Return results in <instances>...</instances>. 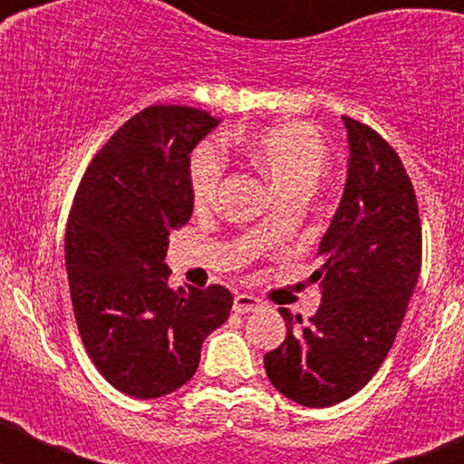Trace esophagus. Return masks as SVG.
Returning <instances> with one entry per match:
<instances>
[{"mask_svg": "<svg viewBox=\"0 0 464 464\" xmlns=\"http://www.w3.org/2000/svg\"><path fill=\"white\" fill-rule=\"evenodd\" d=\"M260 309V299L253 297L248 293H239L235 297V311L237 314H251V311Z\"/></svg>", "mask_w": 464, "mask_h": 464, "instance_id": "1", "label": "esophagus"}]
</instances>
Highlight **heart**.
<instances>
[{
    "label": "heart",
    "instance_id": "1",
    "mask_svg": "<svg viewBox=\"0 0 464 464\" xmlns=\"http://www.w3.org/2000/svg\"><path fill=\"white\" fill-rule=\"evenodd\" d=\"M248 160L283 197L309 195L327 169V149L323 139L306 125L283 122L267 127L246 139ZM225 174V158L216 143L197 146L188 165V181L197 207H211L220 192ZM276 216L265 220L272 229Z\"/></svg>",
    "mask_w": 464,
    "mask_h": 464
}]
</instances>
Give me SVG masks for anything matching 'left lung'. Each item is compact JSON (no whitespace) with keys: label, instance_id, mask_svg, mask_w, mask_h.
<instances>
[{"label":"left lung","instance_id":"8db88e82","mask_svg":"<svg viewBox=\"0 0 464 464\" xmlns=\"http://www.w3.org/2000/svg\"><path fill=\"white\" fill-rule=\"evenodd\" d=\"M348 137L343 195L325 229L311 283L321 306L278 309L288 334L265 355L278 392L302 407H332L364 388L397 337L420 274V218L407 169L381 134L342 116Z\"/></svg>","mask_w":464,"mask_h":464}]
</instances>
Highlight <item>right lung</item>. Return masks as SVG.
I'll use <instances>...</instances> for the list:
<instances>
[{
  "label": "right lung",
  "mask_w": 464,
  "mask_h": 464,
  "mask_svg": "<svg viewBox=\"0 0 464 464\" xmlns=\"http://www.w3.org/2000/svg\"><path fill=\"white\" fill-rule=\"evenodd\" d=\"M218 125L190 106H149L102 146L73 197L64 262L76 325L94 367L130 397L181 388L229 318V290H174L165 262L169 232L192 216L190 153Z\"/></svg>",
  "instance_id": "add662e5"
}]
</instances>
